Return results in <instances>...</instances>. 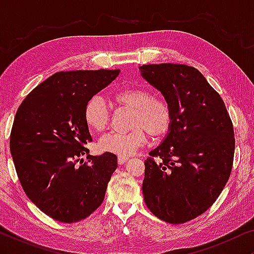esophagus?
Segmentation results:
<instances>
[{
	"label": "esophagus",
	"instance_id": "obj_1",
	"mask_svg": "<svg viewBox=\"0 0 254 254\" xmlns=\"http://www.w3.org/2000/svg\"><path fill=\"white\" fill-rule=\"evenodd\" d=\"M127 159H128L127 156H118V163H119L120 165H121V164H124V163L126 162Z\"/></svg>",
	"mask_w": 254,
	"mask_h": 254
}]
</instances>
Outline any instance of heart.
I'll use <instances>...</instances> for the list:
<instances>
[{"label": "heart", "instance_id": "b5f03b06", "mask_svg": "<svg viewBox=\"0 0 254 254\" xmlns=\"http://www.w3.org/2000/svg\"><path fill=\"white\" fill-rule=\"evenodd\" d=\"M118 105L133 110L127 133H110L100 138L98 149L119 156H129L147 142V133L154 138L169 134L173 125V111L165 98L155 96L144 85H133L113 93ZM89 129L103 131L110 121V112L102 97L93 96L86 102L83 111Z\"/></svg>", "mask_w": 254, "mask_h": 254}]
</instances>
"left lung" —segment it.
Masks as SVG:
<instances>
[{
    "label": "left lung",
    "mask_w": 254,
    "mask_h": 254,
    "mask_svg": "<svg viewBox=\"0 0 254 254\" xmlns=\"http://www.w3.org/2000/svg\"><path fill=\"white\" fill-rule=\"evenodd\" d=\"M140 69L173 111L171 130L144 161V202L162 221L186 223L213 206L229 180L234 126L223 99L197 69L179 64Z\"/></svg>",
    "instance_id": "1"
}]
</instances>
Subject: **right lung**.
Returning <instances> with one entry per match:
<instances>
[{
  "instance_id": "1",
  "label": "right lung",
  "mask_w": 254,
  "mask_h": 254,
  "mask_svg": "<svg viewBox=\"0 0 254 254\" xmlns=\"http://www.w3.org/2000/svg\"><path fill=\"white\" fill-rule=\"evenodd\" d=\"M118 70L59 71L23 100L10 134V151L24 192L50 216L74 223L90 216L105 197L117 156L89 155L92 140L83 111ZM88 154L89 163L82 155Z\"/></svg>"
}]
</instances>
